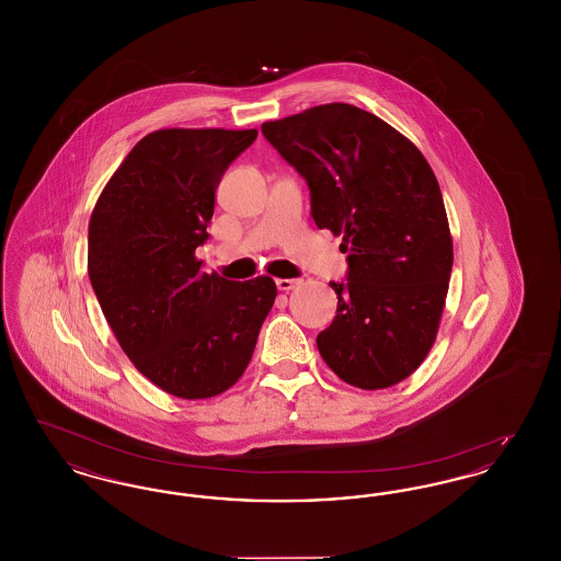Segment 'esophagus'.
<instances>
[{"mask_svg": "<svg viewBox=\"0 0 561 561\" xmlns=\"http://www.w3.org/2000/svg\"><path fill=\"white\" fill-rule=\"evenodd\" d=\"M275 286L282 293H290V290L300 286V279H275Z\"/></svg>", "mask_w": 561, "mask_h": 561, "instance_id": "34e87169", "label": "esophagus"}]
</instances>
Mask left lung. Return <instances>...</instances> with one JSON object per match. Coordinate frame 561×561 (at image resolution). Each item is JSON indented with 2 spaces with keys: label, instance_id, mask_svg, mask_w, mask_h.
<instances>
[{
  "label": "left lung",
  "instance_id": "1",
  "mask_svg": "<svg viewBox=\"0 0 561 561\" xmlns=\"http://www.w3.org/2000/svg\"><path fill=\"white\" fill-rule=\"evenodd\" d=\"M307 181L311 216L343 236L347 282L318 334L330 370L359 389L414 373L433 347L453 273L442 191L423 153L364 108L330 103L261 126Z\"/></svg>",
  "mask_w": 561,
  "mask_h": 561
}]
</instances>
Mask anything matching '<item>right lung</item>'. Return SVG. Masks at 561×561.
Segmentation results:
<instances>
[{"instance_id": "obj_1", "label": "right lung", "mask_w": 561, "mask_h": 561, "mask_svg": "<svg viewBox=\"0 0 561 561\" xmlns=\"http://www.w3.org/2000/svg\"><path fill=\"white\" fill-rule=\"evenodd\" d=\"M256 130L168 128L147 134L103 188L88 227V275L108 325L165 393L206 400L250 364L277 288L261 275L204 273L214 193Z\"/></svg>"}]
</instances>
